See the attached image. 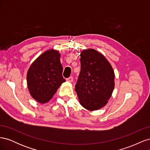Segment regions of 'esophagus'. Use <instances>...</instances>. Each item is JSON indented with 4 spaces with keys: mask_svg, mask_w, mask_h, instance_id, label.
<instances>
[{
    "mask_svg": "<svg viewBox=\"0 0 150 150\" xmlns=\"http://www.w3.org/2000/svg\"><path fill=\"white\" fill-rule=\"evenodd\" d=\"M66 81H67V82H69V83H72V81H73V77L70 76L69 78H68L66 79Z\"/></svg>",
    "mask_w": 150,
    "mask_h": 150,
    "instance_id": "1",
    "label": "esophagus"
}]
</instances>
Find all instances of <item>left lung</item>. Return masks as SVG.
<instances>
[{
    "label": "left lung",
    "instance_id": "left-lung-1",
    "mask_svg": "<svg viewBox=\"0 0 150 150\" xmlns=\"http://www.w3.org/2000/svg\"><path fill=\"white\" fill-rule=\"evenodd\" d=\"M81 71L75 86L81 105L89 111L106 105L115 88V72L103 54L93 49L80 54Z\"/></svg>",
    "mask_w": 150,
    "mask_h": 150
}]
</instances>
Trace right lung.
Instances as JSON below:
<instances>
[{"instance_id":"obj_1","label":"right lung","mask_w":150,"mask_h":150,"mask_svg":"<svg viewBox=\"0 0 150 150\" xmlns=\"http://www.w3.org/2000/svg\"><path fill=\"white\" fill-rule=\"evenodd\" d=\"M61 54L56 50L46 51L33 62L27 74L29 93L40 103H47L66 80L62 76Z\"/></svg>"}]
</instances>
